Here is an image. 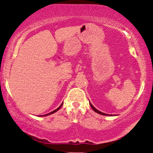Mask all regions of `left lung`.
Masks as SVG:
<instances>
[{
    "instance_id": "left-lung-1",
    "label": "left lung",
    "mask_w": 153,
    "mask_h": 153,
    "mask_svg": "<svg viewBox=\"0 0 153 153\" xmlns=\"http://www.w3.org/2000/svg\"><path fill=\"white\" fill-rule=\"evenodd\" d=\"M89 103H90V105H91V108H92V109L94 110L95 112H96V113L99 114H101V115H104V116H114V115H112V114H105V113H103V112L100 111H99V110H97V109H96V108H95V107H94V106H93L92 104H91V102H89Z\"/></svg>"
}]
</instances>
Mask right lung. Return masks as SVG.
Wrapping results in <instances>:
<instances>
[{
	"instance_id": "1",
	"label": "right lung",
	"mask_w": 153,
	"mask_h": 153,
	"mask_svg": "<svg viewBox=\"0 0 153 153\" xmlns=\"http://www.w3.org/2000/svg\"><path fill=\"white\" fill-rule=\"evenodd\" d=\"M62 104H63V103H62V104L60 105V106H59L58 108H57V109H55V110H54L53 111H52V112H50V113H49V114H44V115H40L39 117H46V116H48V115H50V114H54V112H56V111H57L58 110H59V108H61V107H62Z\"/></svg>"
}]
</instances>
